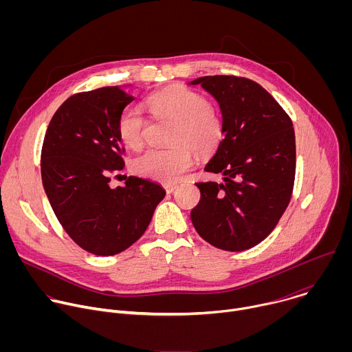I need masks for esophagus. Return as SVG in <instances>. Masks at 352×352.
Here are the masks:
<instances>
[{"label": "esophagus", "mask_w": 352, "mask_h": 352, "mask_svg": "<svg viewBox=\"0 0 352 352\" xmlns=\"http://www.w3.org/2000/svg\"><path fill=\"white\" fill-rule=\"evenodd\" d=\"M164 189H166L167 193H173V192L177 189V185H170V184H167V185H164Z\"/></svg>", "instance_id": "esophagus-1"}]
</instances>
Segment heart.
<instances>
[{"instance_id":"1","label":"heart","mask_w":352,"mask_h":352,"mask_svg":"<svg viewBox=\"0 0 352 352\" xmlns=\"http://www.w3.org/2000/svg\"><path fill=\"white\" fill-rule=\"evenodd\" d=\"M147 109L156 118L175 122L171 148H148L138 156L133 171L144 178L174 184L195 164L192 150L199 156H209L220 144L224 124L220 113L208 98L186 87L157 91L147 98ZM146 118L136 107H125L117 121L121 142L129 148H139L144 140Z\"/></svg>"}]
</instances>
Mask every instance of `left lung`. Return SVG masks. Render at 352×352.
I'll list each match as a JSON object with an SVG mask.
<instances>
[{"mask_svg": "<svg viewBox=\"0 0 352 352\" xmlns=\"http://www.w3.org/2000/svg\"><path fill=\"white\" fill-rule=\"evenodd\" d=\"M217 102L224 139L205 171L223 182H199L200 200L190 212L197 234L210 245L241 252L262 242L285 212L295 178L292 122L259 83L236 76H202Z\"/></svg>", "mask_w": 352, "mask_h": 352, "instance_id": "1", "label": "left lung"}]
</instances>
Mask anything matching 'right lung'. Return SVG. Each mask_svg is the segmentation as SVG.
<instances>
[{"label":"right lung","instance_id":"right-lung-1","mask_svg":"<svg viewBox=\"0 0 352 352\" xmlns=\"http://www.w3.org/2000/svg\"><path fill=\"white\" fill-rule=\"evenodd\" d=\"M126 87L71 96L50 121L41 148L50 205L67 234L98 256L117 255L135 243L166 196L160 184L138 177L110 186V175L124 168L117 121L133 100Z\"/></svg>","mask_w":352,"mask_h":352}]
</instances>
